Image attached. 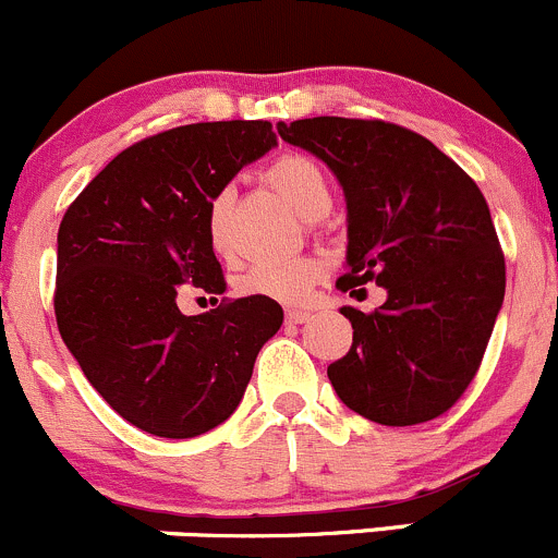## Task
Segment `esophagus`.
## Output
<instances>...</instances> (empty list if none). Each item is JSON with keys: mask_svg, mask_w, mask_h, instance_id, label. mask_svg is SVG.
<instances>
[{"mask_svg": "<svg viewBox=\"0 0 558 558\" xmlns=\"http://www.w3.org/2000/svg\"><path fill=\"white\" fill-rule=\"evenodd\" d=\"M308 317H312V312H308V308H287V323L301 325V323H306Z\"/></svg>", "mask_w": 558, "mask_h": 558, "instance_id": "1", "label": "esophagus"}]
</instances>
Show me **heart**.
I'll return each mask as SVG.
<instances>
[{
	"label": "heart",
	"mask_w": 558,
	"mask_h": 558,
	"mask_svg": "<svg viewBox=\"0 0 558 558\" xmlns=\"http://www.w3.org/2000/svg\"><path fill=\"white\" fill-rule=\"evenodd\" d=\"M274 190L301 214L303 219H319L330 208V186L323 168L303 154H284L268 168ZM228 195H217L208 203L206 228L211 246L228 252ZM325 274V260L314 255L290 260H260L239 279V290L252 298L277 303H301L312 295L314 284Z\"/></svg>",
	"instance_id": "obj_1"
}]
</instances>
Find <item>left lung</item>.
Segmentation results:
<instances>
[{
    "label": "left lung",
    "mask_w": 558,
    "mask_h": 558,
    "mask_svg": "<svg viewBox=\"0 0 558 558\" xmlns=\"http://www.w3.org/2000/svg\"><path fill=\"white\" fill-rule=\"evenodd\" d=\"M344 190V290L374 281L383 306H341L352 347L330 363L336 396L383 426L448 412L477 374L505 301V255L488 203L432 141L388 121L317 116L277 124Z\"/></svg>",
    "instance_id": "obj_1"
}]
</instances>
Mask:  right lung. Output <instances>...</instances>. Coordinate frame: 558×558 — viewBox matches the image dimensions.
<instances>
[{
	"mask_svg": "<svg viewBox=\"0 0 558 558\" xmlns=\"http://www.w3.org/2000/svg\"><path fill=\"white\" fill-rule=\"evenodd\" d=\"M277 146L268 121H206L124 148L75 197L57 239V325L92 388L126 423L190 439L228 421L277 301L239 298L181 314L184 287L222 295L208 203Z\"/></svg>",
	"mask_w": 558,
	"mask_h": 558,
	"instance_id": "1",
	"label": "right lung"
}]
</instances>
